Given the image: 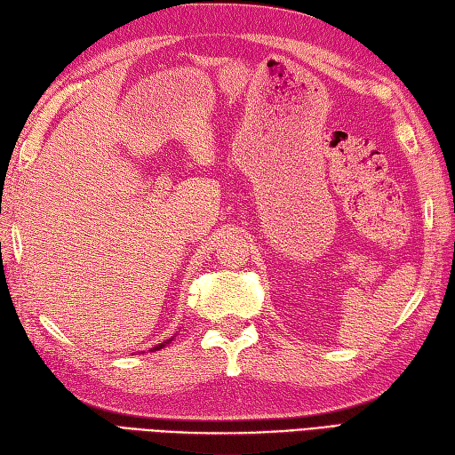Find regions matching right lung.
<instances>
[{
    "instance_id": "right-lung-1",
    "label": "right lung",
    "mask_w": 455,
    "mask_h": 455,
    "mask_svg": "<svg viewBox=\"0 0 455 455\" xmlns=\"http://www.w3.org/2000/svg\"><path fill=\"white\" fill-rule=\"evenodd\" d=\"M169 341H172V338L171 339H166V341H163V344H159V346H155L151 351H156V349H163L166 344H169Z\"/></svg>"
}]
</instances>
